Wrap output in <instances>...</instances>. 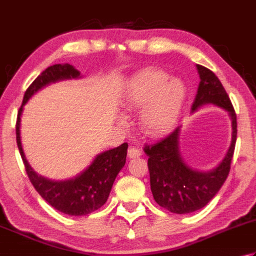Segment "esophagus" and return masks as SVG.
Listing matches in <instances>:
<instances>
[{
    "mask_svg": "<svg viewBox=\"0 0 256 256\" xmlns=\"http://www.w3.org/2000/svg\"><path fill=\"white\" fill-rule=\"evenodd\" d=\"M141 155V151L138 148H134V146H130L128 151V156L130 158H138Z\"/></svg>",
    "mask_w": 256,
    "mask_h": 256,
    "instance_id": "1",
    "label": "esophagus"
}]
</instances>
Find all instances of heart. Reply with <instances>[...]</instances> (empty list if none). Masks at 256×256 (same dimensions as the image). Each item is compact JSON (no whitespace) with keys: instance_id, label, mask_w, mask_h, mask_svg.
Instances as JSON below:
<instances>
[{"instance_id":"b5f03b06","label":"heart","mask_w":256,"mask_h":256,"mask_svg":"<svg viewBox=\"0 0 256 256\" xmlns=\"http://www.w3.org/2000/svg\"><path fill=\"white\" fill-rule=\"evenodd\" d=\"M168 78L163 71L148 70L132 80L125 93V106L143 108L140 126L150 138L168 133L182 112L186 90L180 80Z\"/></svg>"}]
</instances>
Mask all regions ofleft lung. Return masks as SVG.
Listing matches in <instances>:
<instances>
[{"label":"left lung","mask_w":256,"mask_h":256,"mask_svg":"<svg viewBox=\"0 0 256 256\" xmlns=\"http://www.w3.org/2000/svg\"><path fill=\"white\" fill-rule=\"evenodd\" d=\"M200 81L192 112L204 104H215L228 112L232 121V142L223 158L212 171L198 172L185 164L180 153V128L158 143L144 145L153 198L160 206L176 214H186L204 208L222 188L230 173L238 135L236 114L231 100L211 70L196 65Z\"/></svg>","instance_id":"8db88e82"}]
</instances>
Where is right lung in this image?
Returning <instances> with one entry per match:
<instances>
[{
    "instance_id": "add662e5",
    "label": "right lung",
    "mask_w": 256,
    "mask_h": 256,
    "mask_svg": "<svg viewBox=\"0 0 256 256\" xmlns=\"http://www.w3.org/2000/svg\"><path fill=\"white\" fill-rule=\"evenodd\" d=\"M78 76L80 72L70 64H55L45 68L25 91L15 125L18 151L34 188L55 210L73 216H82L96 211L108 201L115 178L126 161L128 144L123 143L118 148L98 154L92 164L74 178L55 182L35 173L30 166L22 150L20 125L23 106L35 92L52 82Z\"/></svg>"
}]
</instances>
